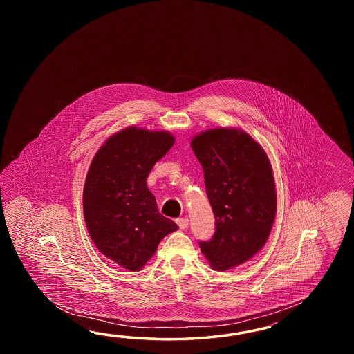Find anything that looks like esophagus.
<instances>
[{
    "label": "esophagus",
    "mask_w": 354,
    "mask_h": 354,
    "mask_svg": "<svg viewBox=\"0 0 354 354\" xmlns=\"http://www.w3.org/2000/svg\"><path fill=\"white\" fill-rule=\"evenodd\" d=\"M177 225L180 226V229H187L188 226V218H180L176 220Z\"/></svg>",
    "instance_id": "34e87169"
}]
</instances>
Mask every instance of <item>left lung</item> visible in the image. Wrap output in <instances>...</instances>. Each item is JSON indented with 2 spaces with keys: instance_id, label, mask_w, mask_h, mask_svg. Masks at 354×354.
<instances>
[{
  "instance_id": "left-lung-1",
  "label": "left lung",
  "mask_w": 354,
  "mask_h": 354,
  "mask_svg": "<svg viewBox=\"0 0 354 354\" xmlns=\"http://www.w3.org/2000/svg\"><path fill=\"white\" fill-rule=\"evenodd\" d=\"M201 163L215 233L200 241L211 268L227 271L259 252L276 216L277 196L263 148L238 129H211L191 142Z\"/></svg>"
}]
</instances>
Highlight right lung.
Segmentation results:
<instances>
[{"label": "right lung", "instance_id": "add662e5", "mask_svg": "<svg viewBox=\"0 0 354 354\" xmlns=\"http://www.w3.org/2000/svg\"><path fill=\"white\" fill-rule=\"evenodd\" d=\"M167 131L136 127L106 140L92 159L83 188L88 233L104 256L129 271H139L160 241L178 225L159 214L147 187L153 166L172 148Z\"/></svg>", "mask_w": 354, "mask_h": 354}]
</instances>
